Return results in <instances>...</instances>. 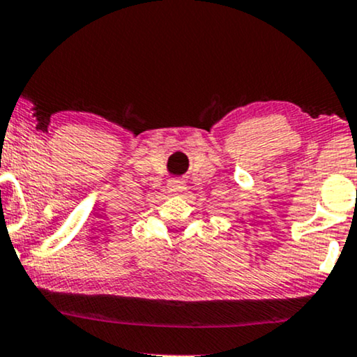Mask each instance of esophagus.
<instances>
[{"label":"esophagus","instance_id":"esophagus-1","mask_svg":"<svg viewBox=\"0 0 357 357\" xmlns=\"http://www.w3.org/2000/svg\"><path fill=\"white\" fill-rule=\"evenodd\" d=\"M167 188H169V192L174 193V195H182V193L187 190V185L182 180H169Z\"/></svg>","mask_w":357,"mask_h":357}]
</instances>
